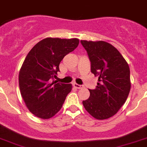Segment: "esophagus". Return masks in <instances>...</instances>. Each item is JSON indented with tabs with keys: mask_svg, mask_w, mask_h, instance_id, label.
<instances>
[{
	"mask_svg": "<svg viewBox=\"0 0 147 147\" xmlns=\"http://www.w3.org/2000/svg\"><path fill=\"white\" fill-rule=\"evenodd\" d=\"M73 86H74L75 88H78V89H81V88H84V86H82V85H79V84H77V83H73Z\"/></svg>",
	"mask_w": 147,
	"mask_h": 147,
	"instance_id": "34e87169",
	"label": "esophagus"
}]
</instances>
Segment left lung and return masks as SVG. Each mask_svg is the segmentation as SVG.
Masks as SVG:
<instances>
[{
    "label": "left lung",
    "instance_id": "1",
    "mask_svg": "<svg viewBox=\"0 0 147 147\" xmlns=\"http://www.w3.org/2000/svg\"><path fill=\"white\" fill-rule=\"evenodd\" d=\"M91 61V71L98 76L96 88L82 104L97 119H106L118 112L131 89L130 69L122 55L105 41L81 40Z\"/></svg>",
    "mask_w": 147,
    "mask_h": 147
}]
</instances>
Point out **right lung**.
<instances>
[{
	"label": "right lung",
	"mask_w": 147,
	"mask_h": 147,
	"mask_svg": "<svg viewBox=\"0 0 147 147\" xmlns=\"http://www.w3.org/2000/svg\"><path fill=\"white\" fill-rule=\"evenodd\" d=\"M79 39L47 37L35 45L25 58L19 74V85L29 111L48 119L61 110L72 84L53 81L63 58L78 47Z\"/></svg>",
	"instance_id": "right-lung-1"
}]
</instances>
